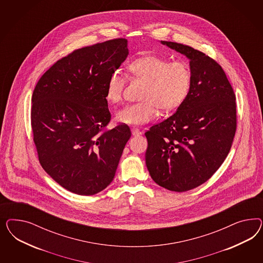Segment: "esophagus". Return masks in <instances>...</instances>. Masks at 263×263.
<instances>
[{
    "label": "esophagus",
    "mask_w": 263,
    "mask_h": 263,
    "mask_svg": "<svg viewBox=\"0 0 263 263\" xmlns=\"http://www.w3.org/2000/svg\"><path fill=\"white\" fill-rule=\"evenodd\" d=\"M131 132H132V135L133 136H139L142 135V131L138 128L133 127L131 129Z\"/></svg>",
    "instance_id": "esophagus-1"
}]
</instances>
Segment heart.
<instances>
[{
    "mask_svg": "<svg viewBox=\"0 0 263 263\" xmlns=\"http://www.w3.org/2000/svg\"><path fill=\"white\" fill-rule=\"evenodd\" d=\"M131 75L144 82L138 103L126 105L116 114V120L122 124L141 125L156 119L160 109L174 111L183 103L192 85V72L184 62H172L155 55L134 60L128 66ZM126 79L120 71H114L106 84V99L119 103L122 99Z\"/></svg>",
    "mask_w": 263,
    "mask_h": 263,
    "instance_id": "b5f03b06",
    "label": "heart"
}]
</instances>
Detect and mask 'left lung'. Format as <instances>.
Segmentation results:
<instances>
[{
    "mask_svg": "<svg viewBox=\"0 0 263 263\" xmlns=\"http://www.w3.org/2000/svg\"><path fill=\"white\" fill-rule=\"evenodd\" d=\"M161 44L190 61L192 85L175 114L145 132V164L161 187L189 191L214 175L231 151L236 130L235 95L214 60L180 43Z\"/></svg>",
    "mask_w": 263,
    "mask_h": 263,
    "instance_id": "8db88e82",
    "label": "left lung"
}]
</instances>
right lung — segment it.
Here are the masks:
<instances>
[{"label":"right lung","mask_w":263,"mask_h":263,"mask_svg":"<svg viewBox=\"0 0 263 263\" xmlns=\"http://www.w3.org/2000/svg\"><path fill=\"white\" fill-rule=\"evenodd\" d=\"M127 40L81 48L58 61L32 92L33 142L44 171L64 189L91 196L109 186L131 137L111 120L106 84L127 58Z\"/></svg>","instance_id":"right-lung-1"}]
</instances>
